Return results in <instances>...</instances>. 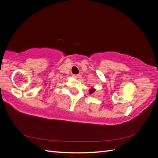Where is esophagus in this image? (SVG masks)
Segmentation results:
<instances>
[{
  "label": "esophagus",
  "instance_id": "esophagus-1",
  "mask_svg": "<svg viewBox=\"0 0 158 158\" xmlns=\"http://www.w3.org/2000/svg\"><path fill=\"white\" fill-rule=\"evenodd\" d=\"M73 77L75 78H78L80 77V75H79V74H73Z\"/></svg>",
  "mask_w": 158,
  "mask_h": 158
}]
</instances>
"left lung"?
Segmentation results:
<instances>
[{
    "label": "left lung",
    "mask_w": 158,
    "mask_h": 158,
    "mask_svg": "<svg viewBox=\"0 0 158 158\" xmlns=\"http://www.w3.org/2000/svg\"><path fill=\"white\" fill-rule=\"evenodd\" d=\"M95 89L94 88H91L89 89V92L90 94H93L95 92Z\"/></svg>",
    "instance_id": "1"
}]
</instances>
